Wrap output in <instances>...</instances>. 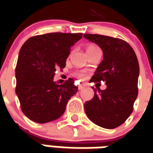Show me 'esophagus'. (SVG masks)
Instances as JSON below:
<instances>
[{
  "instance_id": "1",
  "label": "esophagus",
  "mask_w": 153,
  "mask_h": 153,
  "mask_svg": "<svg viewBox=\"0 0 153 153\" xmlns=\"http://www.w3.org/2000/svg\"><path fill=\"white\" fill-rule=\"evenodd\" d=\"M84 87H85V85H84V84H79L78 88H79V90H82L83 88H84Z\"/></svg>"
}]
</instances>
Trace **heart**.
<instances>
[{
	"label": "heart",
	"instance_id": "b5f03b06",
	"mask_svg": "<svg viewBox=\"0 0 153 153\" xmlns=\"http://www.w3.org/2000/svg\"><path fill=\"white\" fill-rule=\"evenodd\" d=\"M97 48H98V47L95 46V45H89V46L87 47V51L94 50V49H97ZM74 75L77 77V78H79V79H84L86 77V73L84 71H77V72L74 74Z\"/></svg>",
	"mask_w": 153,
	"mask_h": 153
}]
</instances>
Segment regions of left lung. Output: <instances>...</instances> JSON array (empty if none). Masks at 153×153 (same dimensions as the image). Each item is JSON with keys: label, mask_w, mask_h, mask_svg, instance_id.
<instances>
[{"label": "left lung", "mask_w": 153, "mask_h": 153, "mask_svg": "<svg viewBox=\"0 0 153 153\" xmlns=\"http://www.w3.org/2000/svg\"><path fill=\"white\" fill-rule=\"evenodd\" d=\"M83 37L97 44L103 60L89 82H106V88L94 89V97L84 104L91 121L105 128L121 125L131 115L138 96L139 65L134 51L125 41L99 34Z\"/></svg>", "instance_id": "left-lung-1"}]
</instances>
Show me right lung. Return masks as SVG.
<instances>
[{
    "instance_id": "add662e5",
    "label": "right lung",
    "mask_w": 153,
    "mask_h": 153,
    "mask_svg": "<svg viewBox=\"0 0 153 153\" xmlns=\"http://www.w3.org/2000/svg\"><path fill=\"white\" fill-rule=\"evenodd\" d=\"M83 33H51L28 38L19 51L15 68L16 88L23 113L36 123L60 118L76 94L74 80L63 84L53 81L55 72L65 67L70 48Z\"/></svg>"
}]
</instances>
